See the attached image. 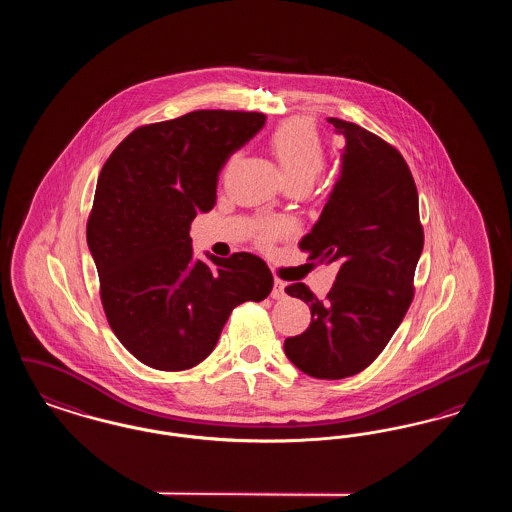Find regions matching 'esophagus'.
<instances>
[{"instance_id":"1","label":"esophagus","mask_w":512,"mask_h":512,"mask_svg":"<svg viewBox=\"0 0 512 512\" xmlns=\"http://www.w3.org/2000/svg\"><path fill=\"white\" fill-rule=\"evenodd\" d=\"M286 286H284V282L282 280H274V288H272V292H270V297L272 299H284L286 297V290H284Z\"/></svg>"}]
</instances>
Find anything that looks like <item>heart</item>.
Here are the masks:
<instances>
[{"mask_svg":"<svg viewBox=\"0 0 512 512\" xmlns=\"http://www.w3.org/2000/svg\"><path fill=\"white\" fill-rule=\"evenodd\" d=\"M270 149L280 165V171L288 182H311L324 167V144L315 124L307 119L282 122L270 136ZM282 226L263 222L257 228V240L270 244Z\"/></svg>","mask_w":512,"mask_h":512,"instance_id":"b5f03b06","label":"heart"}]
</instances>
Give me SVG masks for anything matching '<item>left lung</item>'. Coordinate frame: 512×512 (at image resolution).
<instances>
[{"label":"left lung","instance_id":"1","mask_svg":"<svg viewBox=\"0 0 512 512\" xmlns=\"http://www.w3.org/2000/svg\"><path fill=\"white\" fill-rule=\"evenodd\" d=\"M328 122L345 138L340 178L299 247L340 270L324 299L301 282L286 288L309 305L311 324L284 351L301 372L341 380L365 370L407 315L424 230L403 155L355 122Z\"/></svg>","mask_w":512,"mask_h":512}]
</instances>
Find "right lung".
I'll use <instances>...</instances> for the list:
<instances>
[{
	"label": "right lung",
	"mask_w": 512,
	"mask_h": 512,
	"mask_svg": "<svg viewBox=\"0 0 512 512\" xmlns=\"http://www.w3.org/2000/svg\"><path fill=\"white\" fill-rule=\"evenodd\" d=\"M267 121L201 109L130 132L99 172L86 240L107 322L144 365L178 372L211 355L232 309L272 290L253 253L197 261L190 226L217 201L219 172Z\"/></svg>",
	"instance_id": "add662e5"
}]
</instances>
